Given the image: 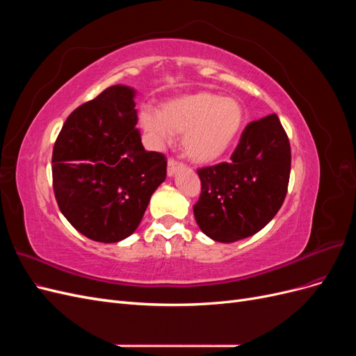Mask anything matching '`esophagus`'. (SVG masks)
<instances>
[{
  "label": "esophagus",
  "mask_w": 356,
  "mask_h": 356,
  "mask_svg": "<svg viewBox=\"0 0 356 356\" xmlns=\"http://www.w3.org/2000/svg\"><path fill=\"white\" fill-rule=\"evenodd\" d=\"M179 168H182V163H181V161H178L175 157H170L168 160V175L169 177L174 175Z\"/></svg>",
  "instance_id": "34e87169"
}]
</instances>
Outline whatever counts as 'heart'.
<instances>
[{"mask_svg":"<svg viewBox=\"0 0 356 356\" xmlns=\"http://www.w3.org/2000/svg\"><path fill=\"white\" fill-rule=\"evenodd\" d=\"M139 122L160 143H169L170 134L182 135V149L190 160L212 163L238 141L245 110L233 98L200 90L165 102L159 113L141 111Z\"/></svg>","mask_w":356,"mask_h":356,"instance_id":"1","label":"heart"}]
</instances>
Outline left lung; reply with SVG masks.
Segmentation results:
<instances>
[{
  "mask_svg": "<svg viewBox=\"0 0 356 356\" xmlns=\"http://www.w3.org/2000/svg\"><path fill=\"white\" fill-rule=\"evenodd\" d=\"M289 172V139L279 117L251 122L230 161L197 169L202 188L193 212L200 230L225 243L260 232L282 207Z\"/></svg>",
  "mask_w": 356,
  "mask_h": 356,
  "instance_id": "8db88e82",
  "label": "left lung"
}]
</instances>
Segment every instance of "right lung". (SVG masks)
Instances as JSON below:
<instances>
[{
  "label": "right lung",
  "instance_id": "right-lung-1",
  "mask_svg": "<svg viewBox=\"0 0 356 356\" xmlns=\"http://www.w3.org/2000/svg\"><path fill=\"white\" fill-rule=\"evenodd\" d=\"M136 122L134 90L111 86L68 115L53 147L58 207L92 241L132 234L166 178L165 154L144 149Z\"/></svg>",
  "mask_w": 356,
  "mask_h": 356
}]
</instances>
